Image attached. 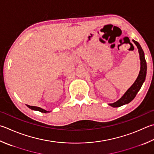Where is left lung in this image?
Wrapping results in <instances>:
<instances>
[{"label": "left lung", "mask_w": 154, "mask_h": 154, "mask_svg": "<svg viewBox=\"0 0 154 154\" xmlns=\"http://www.w3.org/2000/svg\"><path fill=\"white\" fill-rule=\"evenodd\" d=\"M133 42L135 43V44L137 47L139 53H140L141 61V68L140 74H139V76L137 79H136L135 82L133 83V85L130 87L128 90H127V91L124 94V95L119 100L114 103L109 104L110 106H111L112 107H119L124 105V104H128L129 103L131 102L133 98L135 97L136 94H137L138 91L140 90L142 85H143L145 80H146L147 73V63L146 59H145L144 52L143 50H142L140 43L137 42L135 41V40H133Z\"/></svg>", "instance_id": "1"}]
</instances>
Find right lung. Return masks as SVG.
I'll use <instances>...</instances> for the list:
<instances>
[{
  "label": "right lung",
  "mask_w": 154,
  "mask_h": 154,
  "mask_svg": "<svg viewBox=\"0 0 154 154\" xmlns=\"http://www.w3.org/2000/svg\"><path fill=\"white\" fill-rule=\"evenodd\" d=\"M29 108L32 109V110H35V111H38L39 112H44V113H46V112H49V111H45V110L43 109L42 108H40V107H37V106H29V105H27Z\"/></svg>",
  "instance_id": "right-lung-1"
}]
</instances>
